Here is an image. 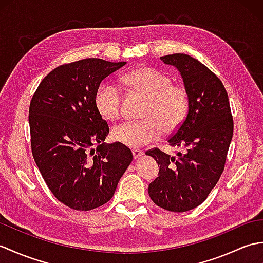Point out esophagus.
I'll return each mask as SVG.
<instances>
[{"mask_svg":"<svg viewBox=\"0 0 263 263\" xmlns=\"http://www.w3.org/2000/svg\"><path fill=\"white\" fill-rule=\"evenodd\" d=\"M132 154H133V158H140L141 156L143 155V152L142 150H139V149H133L132 150Z\"/></svg>","mask_w":263,"mask_h":263,"instance_id":"esophagus-1","label":"esophagus"}]
</instances>
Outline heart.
Instances as JSON below:
<instances>
[{
    "label": "heart",
    "mask_w": 263,
    "mask_h": 263,
    "mask_svg": "<svg viewBox=\"0 0 263 263\" xmlns=\"http://www.w3.org/2000/svg\"><path fill=\"white\" fill-rule=\"evenodd\" d=\"M125 81L135 90L147 97L142 109L143 120L126 121L116 125L111 136L117 142L130 148H141L159 138L161 131L177 130L189 111L185 89L172 85L171 78L154 68H139L125 76ZM95 106L108 121H117L122 115V93L113 81L106 80L95 92Z\"/></svg>",
    "instance_id": "b5f03b06"
}]
</instances>
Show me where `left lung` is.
Here are the masks:
<instances>
[{
	"label": "left lung",
	"instance_id": "1",
	"mask_svg": "<svg viewBox=\"0 0 263 263\" xmlns=\"http://www.w3.org/2000/svg\"><path fill=\"white\" fill-rule=\"evenodd\" d=\"M160 60L181 73L189 111L168 139L181 153L171 156L158 148L146 153L159 167L148 193L160 208L184 212L202 203L219 181L233 138V116L224 85L204 64L182 53Z\"/></svg>",
	"mask_w": 263,
	"mask_h": 263
}]
</instances>
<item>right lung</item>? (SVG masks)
Returning a JSON list of instances; mask_svg holds the SVG:
<instances>
[{
	"label": "right lung",
	"instance_id": "obj_1",
	"mask_svg": "<svg viewBox=\"0 0 263 263\" xmlns=\"http://www.w3.org/2000/svg\"><path fill=\"white\" fill-rule=\"evenodd\" d=\"M125 64L85 59L60 65L31 98L33 159L54 197L71 209L88 211L108 202L133 159L124 144L104 142L109 127L95 106L100 82Z\"/></svg>",
	"mask_w": 263,
	"mask_h": 263
}]
</instances>
